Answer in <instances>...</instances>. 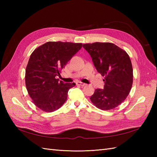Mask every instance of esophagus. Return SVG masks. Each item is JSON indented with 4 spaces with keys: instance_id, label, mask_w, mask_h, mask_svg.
<instances>
[{
    "instance_id": "obj_1",
    "label": "esophagus",
    "mask_w": 157,
    "mask_h": 157,
    "mask_svg": "<svg viewBox=\"0 0 157 157\" xmlns=\"http://www.w3.org/2000/svg\"><path fill=\"white\" fill-rule=\"evenodd\" d=\"M76 84L78 86H86V84H84V83H82L81 82H78L76 83Z\"/></svg>"
}]
</instances>
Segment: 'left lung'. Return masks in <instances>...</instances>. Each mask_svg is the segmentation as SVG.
<instances>
[{
	"instance_id": "8db88e82",
	"label": "left lung",
	"mask_w": 157,
	"mask_h": 157,
	"mask_svg": "<svg viewBox=\"0 0 157 157\" xmlns=\"http://www.w3.org/2000/svg\"><path fill=\"white\" fill-rule=\"evenodd\" d=\"M98 73L105 77L104 89H96L90 98L96 107L109 111L125 101L133 84L131 60L125 51L110 42L83 44Z\"/></svg>"
}]
</instances>
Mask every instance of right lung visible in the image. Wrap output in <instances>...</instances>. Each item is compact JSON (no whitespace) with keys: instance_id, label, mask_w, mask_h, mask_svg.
I'll list each match as a JSON object with an SVG mask.
<instances>
[{"instance_id":"right-lung-1","label":"right lung","mask_w":157,"mask_h":157,"mask_svg":"<svg viewBox=\"0 0 157 157\" xmlns=\"http://www.w3.org/2000/svg\"><path fill=\"white\" fill-rule=\"evenodd\" d=\"M83 45L82 43L48 42L32 53L25 69V86L33 102L45 112L59 109L75 83H64L56 77Z\"/></svg>"}]
</instances>
